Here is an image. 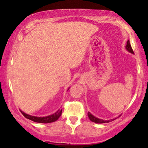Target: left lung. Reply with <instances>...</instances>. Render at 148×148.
Returning <instances> with one entry per match:
<instances>
[{"instance_id":"8db88e82","label":"left lung","mask_w":148,"mask_h":148,"mask_svg":"<svg viewBox=\"0 0 148 148\" xmlns=\"http://www.w3.org/2000/svg\"><path fill=\"white\" fill-rule=\"evenodd\" d=\"M125 49H126L127 51H129L130 53H134L133 51H132V47H131L130 44V41H129V40H128V41H127V45L125 46ZM88 117H89V120L92 121V122H95V123H97V124L106 123V122H111V121L114 120V119H112V120H102V119L97 118V117H95V116H94L93 114H91V113L89 112H88Z\"/></svg>"}]
</instances>
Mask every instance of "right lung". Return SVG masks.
Here are the masks:
<instances>
[{
    "mask_svg": "<svg viewBox=\"0 0 148 148\" xmlns=\"http://www.w3.org/2000/svg\"><path fill=\"white\" fill-rule=\"evenodd\" d=\"M21 113L23 114V115L26 118L28 119V120H31L35 122H38V123H50V122H55V121H56L59 119V117L62 115V110H58L57 112H56L53 113V114H50V115L49 116H46V117H36V116H32L23 112L21 110Z\"/></svg>",
    "mask_w": 148,
    "mask_h": 148,
    "instance_id": "1",
    "label": "right lung"
}]
</instances>
